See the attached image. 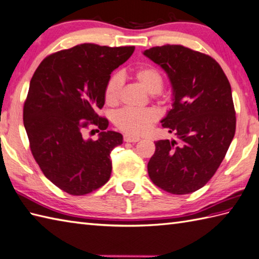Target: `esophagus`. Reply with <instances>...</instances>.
Here are the masks:
<instances>
[{"label": "esophagus", "mask_w": 259, "mask_h": 259, "mask_svg": "<svg viewBox=\"0 0 259 259\" xmlns=\"http://www.w3.org/2000/svg\"><path fill=\"white\" fill-rule=\"evenodd\" d=\"M141 139L137 136H133V135H124V142H127V143H136L139 142Z\"/></svg>", "instance_id": "34e87169"}]
</instances>
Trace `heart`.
Here are the masks:
<instances>
[{
    "label": "heart",
    "mask_w": 259,
    "mask_h": 259,
    "mask_svg": "<svg viewBox=\"0 0 259 259\" xmlns=\"http://www.w3.org/2000/svg\"><path fill=\"white\" fill-rule=\"evenodd\" d=\"M135 81L142 85L148 93L153 94L154 99L163 100L162 93L164 78L156 67L144 65L137 67L133 71ZM122 78L118 74H114L107 79L104 89V100L107 105H117L119 100ZM158 119V113L155 108L147 107L142 110L134 108H123L114 114L113 123L116 127L127 135H142L151 128V126Z\"/></svg>",
    "instance_id": "b5f03b06"
}]
</instances>
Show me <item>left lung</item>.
I'll use <instances>...</instances> for the list:
<instances>
[{
	"label": "left lung",
	"instance_id": "obj_1",
	"mask_svg": "<svg viewBox=\"0 0 259 259\" xmlns=\"http://www.w3.org/2000/svg\"><path fill=\"white\" fill-rule=\"evenodd\" d=\"M170 79L173 108L162 120L178 142H155L147 165L157 187L175 195L196 192L220 167L236 131L231 84L207 54L183 47H155L144 52Z\"/></svg>",
	"mask_w": 259,
	"mask_h": 259
}]
</instances>
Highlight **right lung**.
<instances>
[{"instance_id":"add662e5","label":"right lung","mask_w":259,"mask_h":259,"mask_svg":"<svg viewBox=\"0 0 259 259\" xmlns=\"http://www.w3.org/2000/svg\"><path fill=\"white\" fill-rule=\"evenodd\" d=\"M135 47L78 44L45 57L34 72L23 106V122L34 159L45 177L62 191L81 196L110 180V154L122 134L105 131L104 89L112 72ZM90 125L101 131L97 141L84 140Z\"/></svg>"}]
</instances>
